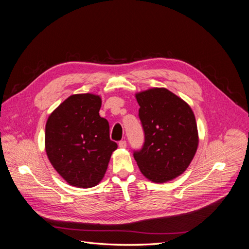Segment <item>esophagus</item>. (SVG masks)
Returning a JSON list of instances; mask_svg holds the SVG:
<instances>
[{"label":"esophagus","mask_w":249,"mask_h":249,"mask_svg":"<svg viewBox=\"0 0 249 249\" xmlns=\"http://www.w3.org/2000/svg\"><path fill=\"white\" fill-rule=\"evenodd\" d=\"M118 145H119L120 148H125L126 147V141L125 140H120L119 143H118Z\"/></svg>","instance_id":"esophagus-1"}]
</instances>
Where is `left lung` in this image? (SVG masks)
Listing matches in <instances>:
<instances>
[{"label": "left lung", "mask_w": 249, "mask_h": 249, "mask_svg": "<svg viewBox=\"0 0 249 249\" xmlns=\"http://www.w3.org/2000/svg\"><path fill=\"white\" fill-rule=\"evenodd\" d=\"M144 142L134 149L142 175L156 183L178 177L187 169L198 145L197 126L191 108L165 88L136 94Z\"/></svg>", "instance_id": "1"}]
</instances>
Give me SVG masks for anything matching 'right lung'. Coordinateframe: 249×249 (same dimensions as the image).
I'll return each mask as SVG.
<instances>
[{
    "mask_svg": "<svg viewBox=\"0 0 249 249\" xmlns=\"http://www.w3.org/2000/svg\"><path fill=\"white\" fill-rule=\"evenodd\" d=\"M99 95L73 94L50 115L46 124L49 160L67 183L79 188L99 184L117 143L110 126L100 116Z\"/></svg>",
    "mask_w": 249,
    "mask_h": 249,
    "instance_id": "obj_1",
    "label": "right lung"
}]
</instances>
